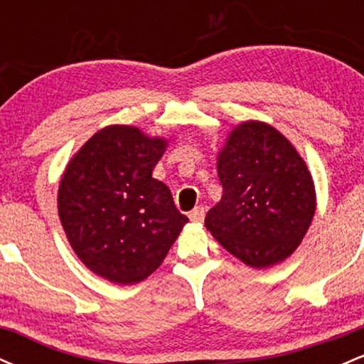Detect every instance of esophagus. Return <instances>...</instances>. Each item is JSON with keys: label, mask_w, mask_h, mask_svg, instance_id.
<instances>
[{"label": "esophagus", "mask_w": 364, "mask_h": 364, "mask_svg": "<svg viewBox=\"0 0 364 364\" xmlns=\"http://www.w3.org/2000/svg\"><path fill=\"white\" fill-rule=\"evenodd\" d=\"M190 220L191 223H202L203 219H205V208L203 207H195L193 210L190 212Z\"/></svg>", "instance_id": "1"}]
</instances>
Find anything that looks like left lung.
<instances>
[{
  "instance_id": "8db88e82",
  "label": "left lung",
  "mask_w": 364,
  "mask_h": 364,
  "mask_svg": "<svg viewBox=\"0 0 364 364\" xmlns=\"http://www.w3.org/2000/svg\"><path fill=\"white\" fill-rule=\"evenodd\" d=\"M223 200L208 210L212 236L246 265L265 269L298 248L315 214V186L289 140L246 121L217 157Z\"/></svg>"
}]
</instances>
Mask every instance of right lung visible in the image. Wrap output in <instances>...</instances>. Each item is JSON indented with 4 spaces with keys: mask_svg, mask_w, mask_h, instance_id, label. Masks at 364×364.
<instances>
[{
    "mask_svg": "<svg viewBox=\"0 0 364 364\" xmlns=\"http://www.w3.org/2000/svg\"><path fill=\"white\" fill-rule=\"evenodd\" d=\"M166 145L114 124L95 133L66 166L58 190L61 224L78 258L107 281L147 279L188 223L169 188L152 178Z\"/></svg>",
    "mask_w": 364,
    "mask_h": 364,
    "instance_id": "obj_1",
    "label": "right lung"
}]
</instances>
